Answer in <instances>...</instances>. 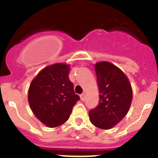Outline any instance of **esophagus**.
Here are the masks:
<instances>
[{
    "mask_svg": "<svg viewBox=\"0 0 158 158\" xmlns=\"http://www.w3.org/2000/svg\"><path fill=\"white\" fill-rule=\"evenodd\" d=\"M80 98H81V101H85V93H83V94H81V96H80Z\"/></svg>",
    "mask_w": 158,
    "mask_h": 158,
    "instance_id": "obj_1",
    "label": "esophagus"
}]
</instances>
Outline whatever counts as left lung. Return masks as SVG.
<instances>
[{"label": "left lung", "mask_w": 158, "mask_h": 158, "mask_svg": "<svg viewBox=\"0 0 158 158\" xmlns=\"http://www.w3.org/2000/svg\"><path fill=\"white\" fill-rule=\"evenodd\" d=\"M99 88V104L89 112L93 125L110 129L128 114L133 90L128 77L120 68L106 61L95 64Z\"/></svg>", "instance_id": "8db88e82"}]
</instances>
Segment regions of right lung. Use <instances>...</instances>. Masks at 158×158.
<instances>
[{
  "label": "right lung",
  "mask_w": 158,
  "mask_h": 158,
  "mask_svg": "<svg viewBox=\"0 0 158 158\" xmlns=\"http://www.w3.org/2000/svg\"><path fill=\"white\" fill-rule=\"evenodd\" d=\"M69 64L54 63L40 71L29 85V106L36 118L48 128L65 123L80 99L69 80Z\"/></svg>",
  "instance_id": "obj_1"
}]
</instances>
